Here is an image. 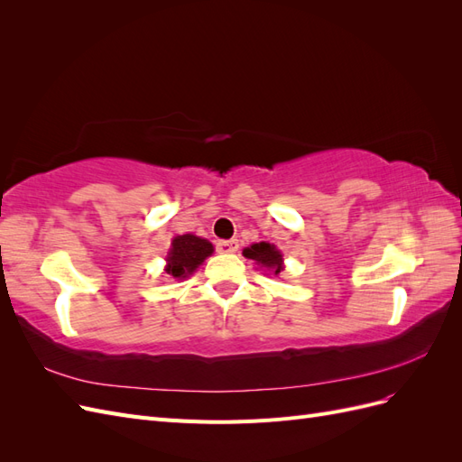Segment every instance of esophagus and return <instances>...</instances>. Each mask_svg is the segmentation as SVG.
<instances>
[{"instance_id":"1","label":"esophagus","mask_w":462,"mask_h":462,"mask_svg":"<svg viewBox=\"0 0 462 462\" xmlns=\"http://www.w3.org/2000/svg\"><path fill=\"white\" fill-rule=\"evenodd\" d=\"M216 250H217V253H221V254H231V253H236V250H239V241H236V239L217 241Z\"/></svg>"}]
</instances>
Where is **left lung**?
<instances>
[{"mask_svg": "<svg viewBox=\"0 0 462 462\" xmlns=\"http://www.w3.org/2000/svg\"><path fill=\"white\" fill-rule=\"evenodd\" d=\"M243 254L250 260H254L256 263H262L263 268L273 270L275 275L283 270V258L279 254V250H275L273 245L270 243H256V245H250L248 248L243 250Z\"/></svg>", "mask_w": 462, "mask_h": 462, "instance_id": "left-lung-1", "label": "left lung"}]
</instances>
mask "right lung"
<instances>
[{
	"instance_id": "obj_1",
	"label": "right lung",
	"mask_w": 462,
	"mask_h": 462,
	"mask_svg": "<svg viewBox=\"0 0 462 462\" xmlns=\"http://www.w3.org/2000/svg\"><path fill=\"white\" fill-rule=\"evenodd\" d=\"M212 253L214 246L206 239L197 235H179L167 254V273L177 279L189 277Z\"/></svg>"
}]
</instances>
